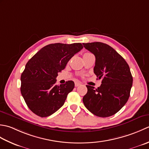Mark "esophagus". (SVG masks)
Wrapping results in <instances>:
<instances>
[{
	"label": "esophagus",
	"mask_w": 149,
	"mask_h": 149,
	"mask_svg": "<svg viewBox=\"0 0 149 149\" xmlns=\"http://www.w3.org/2000/svg\"><path fill=\"white\" fill-rule=\"evenodd\" d=\"M75 87H78V86H80V85H81V84L80 83H79V82H75Z\"/></svg>",
	"instance_id": "1"
}]
</instances>
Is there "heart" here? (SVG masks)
<instances>
[{"mask_svg": "<svg viewBox=\"0 0 149 149\" xmlns=\"http://www.w3.org/2000/svg\"><path fill=\"white\" fill-rule=\"evenodd\" d=\"M89 54V53H86V54Z\"/></svg>", "mask_w": 149, "mask_h": 149, "instance_id": "b5f03b06", "label": "heart"}]
</instances>
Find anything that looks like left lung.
Instances as JSON below:
<instances>
[{
    "instance_id": "left-lung-1",
    "label": "left lung",
    "mask_w": 149,
    "mask_h": 149,
    "mask_svg": "<svg viewBox=\"0 0 149 149\" xmlns=\"http://www.w3.org/2000/svg\"><path fill=\"white\" fill-rule=\"evenodd\" d=\"M83 45L95 56L94 72L99 79H102L101 86L96 89L87 85L84 104L97 116H113L125 105L129 98L133 81L129 66L110 45L99 42Z\"/></svg>"
}]
</instances>
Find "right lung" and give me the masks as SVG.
Listing matches in <instances>:
<instances>
[{"mask_svg": "<svg viewBox=\"0 0 149 149\" xmlns=\"http://www.w3.org/2000/svg\"><path fill=\"white\" fill-rule=\"evenodd\" d=\"M82 48L81 43L49 44L26 63L20 77V91L33 113L42 118L49 116L64 104L74 83L69 80L57 86L56 78L69 60Z\"/></svg>", "mask_w": 149, "mask_h": 149, "instance_id": "right-lung-1", "label": "right lung"}]
</instances>
